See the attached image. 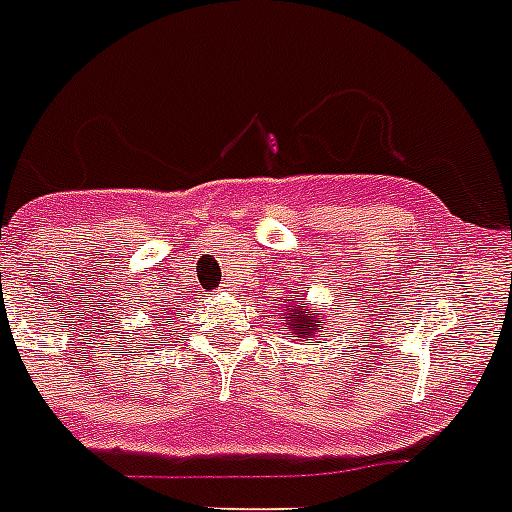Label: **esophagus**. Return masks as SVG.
<instances>
[{
    "instance_id": "1",
    "label": "esophagus",
    "mask_w": 512,
    "mask_h": 512,
    "mask_svg": "<svg viewBox=\"0 0 512 512\" xmlns=\"http://www.w3.org/2000/svg\"><path fill=\"white\" fill-rule=\"evenodd\" d=\"M225 287H227V285H225Z\"/></svg>"
}]
</instances>
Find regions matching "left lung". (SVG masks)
<instances>
[{
    "label": "left lung",
    "mask_w": 512,
    "mask_h": 512,
    "mask_svg": "<svg viewBox=\"0 0 512 512\" xmlns=\"http://www.w3.org/2000/svg\"><path fill=\"white\" fill-rule=\"evenodd\" d=\"M279 313L285 318L287 334L298 336V342H308L318 331L329 326V316L323 310L313 308L305 292H295L290 300H285Z\"/></svg>",
    "instance_id": "obj_1"
}]
</instances>
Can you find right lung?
Here are the masks:
<instances>
[{
	"instance_id": "right-lung-1",
	"label": "right lung",
	"mask_w": 512,
	"mask_h": 512,
	"mask_svg": "<svg viewBox=\"0 0 512 512\" xmlns=\"http://www.w3.org/2000/svg\"><path fill=\"white\" fill-rule=\"evenodd\" d=\"M165 310H168V308H165ZM168 321H170L168 313H155V316H152V326L157 329V334H163V329L168 326Z\"/></svg>"
}]
</instances>
